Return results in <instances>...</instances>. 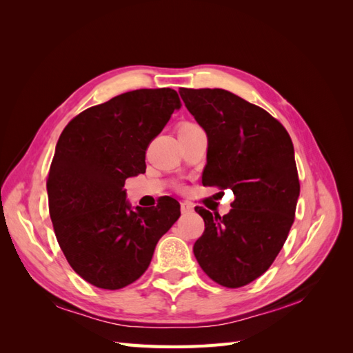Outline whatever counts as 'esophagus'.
Instances as JSON below:
<instances>
[{"mask_svg":"<svg viewBox=\"0 0 353 353\" xmlns=\"http://www.w3.org/2000/svg\"><path fill=\"white\" fill-rule=\"evenodd\" d=\"M191 212H193V206H191L188 201L181 203V213H184L185 215V213H191Z\"/></svg>","mask_w":353,"mask_h":353,"instance_id":"esophagus-1","label":"esophagus"}]
</instances>
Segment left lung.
Instances as JSON below:
<instances>
[{"label": "left lung", "instance_id": "left-lung-1", "mask_svg": "<svg viewBox=\"0 0 353 353\" xmlns=\"http://www.w3.org/2000/svg\"><path fill=\"white\" fill-rule=\"evenodd\" d=\"M179 94L208 135L203 185L234 191L227 215L196 208L205 231L193 252L213 281L237 288L270 268L294 221L301 184L292 138L268 112L227 90Z\"/></svg>", "mask_w": 353, "mask_h": 353}]
</instances>
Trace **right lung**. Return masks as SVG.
<instances>
[{"mask_svg":"<svg viewBox=\"0 0 353 353\" xmlns=\"http://www.w3.org/2000/svg\"><path fill=\"white\" fill-rule=\"evenodd\" d=\"M175 90H135L79 113L63 130L48 172L50 216L72 270L117 290L145 272L160 237L179 218L163 197L132 209L125 179L145 172V150L174 110Z\"/></svg>","mask_w":353,"mask_h":353,"instance_id":"obj_1","label":"right lung"}]
</instances>
